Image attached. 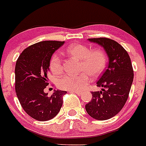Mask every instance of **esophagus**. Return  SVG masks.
Listing matches in <instances>:
<instances>
[{
	"instance_id": "34e87169",
	"label": "esophagus",
	"mask_w": 146,
	"mask_h": 146,
	"mask_svg": "<svg viewBox=\"0 0 146 146\" xmlns=\"http://www.w3.org/2000/svg\"><path fill=\"white\" fill-rule=\"evenodd\" d=\"M71 93H76V94H78V95H81L82 94V92H80V91H78V90H71Z\"/></svg>"
}]
</instances>
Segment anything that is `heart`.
Here are the masks:
<instances>
[{
	"mask_svg": "<svg viewBox=\"0 0 146 146\" xmlns=\"http://www.w3.org/2000/svg\"><path fill=\"white\" fill-rule=\"evenodd\" d=\"M68 56L80 61L78 75H66L58 80V87L66 90H82L90 82V76L98 78L103 73L108 64V56L103 50H91L81 44L70 45L66 50ZM49 68L54 75H60L63 72L62 60L55 53L49 62Z\"/></svg>",
	"mask_w": 146,
	"mask_h": 146,
	"instance_id": "heart-1",
	"label": "heart"
}]
</instances>
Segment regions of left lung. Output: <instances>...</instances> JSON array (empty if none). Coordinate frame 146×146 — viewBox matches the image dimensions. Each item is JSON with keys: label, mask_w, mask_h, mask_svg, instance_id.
I'll return each mask as SVG.
<instances>
[{"label": "left lung", "mask_w": 146, "mask_h": 146, "mask_svg": "<svg viewBox=\"0 0 146 146\" xmlns=\"http://www.w3.org/2000/svg\"><path fill=\"white\" fill-rule=\"evenodd\" d=\"M88 40L101 45L109 59L107 68L96 83L103 89L91 92L93 99L85 106L90 117L104 121L115 116L125 105L133 80V69L130 56L117 42L107 38Z\"/></svg>", "instance_id": "obj_1"}]
</instances>
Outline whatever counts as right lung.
<instances>
[{"instance_id": "obj_1", "label": "right lung", "mask_w": 146, "mask_h": 146, "mask_svg": "<svg viewBox=\"0 0 146 146\" xmlns=\"http://www.w3.org/2000/svg\"><path fill=\"white\" fill-rule=\"evenodd\" d=\"M65 41L45 40L32 44L22 52L15 68V90L25 112L40 121L51 120L59 113L66 91L55 90L51 96L44 90L49 84V62Z\"/></svg>"}]
</instances>
